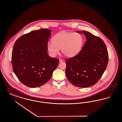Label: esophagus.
Here are the masks:
<instances>
[{
	"mask_svg": "<svg viewBox=\"0 0 122 122\" xmlns=\"http://www.w3.org/2000/svg\"><path fill=\"white\" fill-rule=\"evenodd\" d=\"M59 62H62L64 61L63 59H62V58H59Z\"/></svg>",
	"mask_w": 122,
	"mask_h": 122,
	"instance_id": "34e87169",
	"label": "esophagus"
}]
</instances>
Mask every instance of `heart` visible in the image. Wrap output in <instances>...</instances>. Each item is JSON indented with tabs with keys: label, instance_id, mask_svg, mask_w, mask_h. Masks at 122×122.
Returning a JSON list of instances; mask_svg holds the SVG:
<instances>
[{
	"label": "heart",
	"instance_id": "obj_1",
	"mask_svg": "<svg viewBox=\"0 0 122 122\" xmlns=\"http://www.w3.org/2000/svg\"><path fill=\"white\" fill-rule=\"evenodd\" d=\"M83 38L78 33L61 32L55 35L52 41H48L47 48L50 55L54 57L59 49L66 57H72L79 52L82 46Z\"/></svg>",
	"mask_w": 122,
	"mask_h": 122
}]
</instances>
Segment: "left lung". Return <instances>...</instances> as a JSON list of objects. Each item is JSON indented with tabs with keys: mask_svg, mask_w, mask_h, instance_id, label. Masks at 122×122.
<instances>
[{
	"mask_svg": "<svg viewBox=\"0 0 122 122\" xmlns=\"http://www.w3.org/2000/svg\"><path fill=\"white\" fill-rule=\"evenodd\" d=\"M86 41L76 55L66 59V75L77 87L86 88L96 84L103 75L108 62V53L104 41L86 31Z\"/></svg>",
	"mask_w": 122,
	"mask_h": 122,
	"instance_id": "left-lung-1",
	"label": "left lung"
}]
</instances>
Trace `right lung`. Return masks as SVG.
I'll list each match as a JSON object with an SVG mask.
<instances>
[{"label": "right lung", "instance_id": "right-lung-1", "mask_svg": "<svg viewBox=\"0 0 122 122\" xmlns=\"http://www.w3.org/2000/svg\"><path fill=\"white\" fill-rule=\"evenodd\" d=\"M51 31L32 30L20 37L12 52L13 69L19 80L29 87H39L49 81L59 59L47 54V43Z\"/></svg>", "mask_w": 122, "mask_h": 122}]
</instances>
